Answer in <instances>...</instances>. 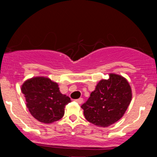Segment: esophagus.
Instances as JSON below:
<instances>
[{
  "label": "esophagus",
  "instance_id": "1",
  "mask_svg": "<svg viewBox=\"0 0 157 157\" xmlns=\"http://www.w3.org/2000/svg\"><path fill=\"white\" fill-rule=\"evenodd\" d=\"M76 102H77V103H79V104H81L82 102H83V98H80V99H76Z\"/></svg>",
  "mask_w": 157,
  "mask_h": 157
}]
</instances>
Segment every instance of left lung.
<instances>
[{"instance_id": "1", "label": "left lung", "mask_w": 157, "mask_h": 157, "mask_svg": "<svg viewBox=\"0 0 157 157\" xmlns=\"http://www.w3.org/2000/svg\"><path fill=\"white\" fill-rule=\"evenodd\" d=\"M131 98V89L127 80L118 74H110L108 80L98 83L81 108L89 122L108 127L124 115Z\"/></svg>"}]
</instances>
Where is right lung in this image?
<instances>
[{"label":"right lung","instance_id":"right-lung-1","mask_svg":"<svg viewBox=\"0 0 157 157\" xmlns=\"http://www.w3.org/2000/svg\"><path fill=\"white\" fill-rule=\"evenodd\" d=\"M21 90L31 115L45 124L61 119L64 115L65 105L71 102L68 96L60 92L58 83L48 77L29 79L22 85Z\"/></svg>","mask_w":157,"mask_h":157}]
</instances>
